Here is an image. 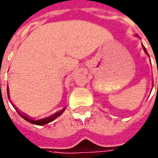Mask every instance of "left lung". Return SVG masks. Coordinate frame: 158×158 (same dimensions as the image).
Masks as SVG:
<instances>
[{"instance_id":"8db88e82","label":"left lung","mask_w":158,"mask_h":158,"mask_svg":"<svg viewBox=\"0 0 158 158\" xmlns=\"http://www.w3.org/2000/svg\"><path fill=\"white\" fill-rule=\"evenodd\" d=\"M136 36H138V34H136ZM142 47H143V51H144V52H145L146 54H148V56H149V53L147 52L146 48H144V47H143V44H142ZM157 73H158V66H157ZM157 90H158V84H157Z\"/></svg>"}]
</instances>
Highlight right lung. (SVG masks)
<instances>
[{"mask_svg":"<svg viewBox=\"0 0 158 158\" xmlns=\"http://www.w3.org/2000/svg\"><path fill=\"white\" fill-rule=\"evenodd\" d=\"M0 85H1V84H0ZM7 98H8V99H9V98H10V97H9V90H8V88L7 87ZM65 109H66V107L64 108V109H62V110H59V111H57L56 113L52 114V115H51L50 117H48V118H42V119H39V120H32L31 118H27L26 116L22 115V114L20 113L18 110H16V111L18 112V114H19L21 118H23L24 119L27 120V122H29V123H31V124H37V125H44V124H47L48 123H50V122L53 121V120L55 119V118H57L58 117H60V116L64 112V110H65Z\"/></svg>","mask_w":158,"mask_h":158,"instance_id":"right-lung-1","label":"right lung"}]
</instances>
